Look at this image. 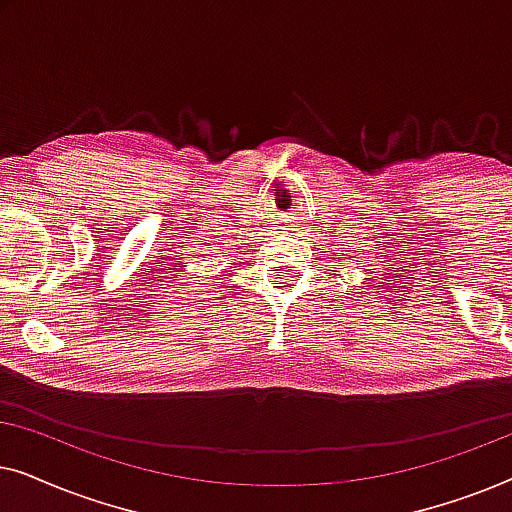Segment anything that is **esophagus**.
<instances>
[{"label": "esophagus", "mask_w": 512, "mask_h": 512, "mask_svg": "<svg viewBox=\"0 0 512 512\" xmlns=\"http://www.w3.org/2000/svg\"><path fill=\"white\" fill-rule=\"evenodd\" d=\"M291 230H296V228H291V226H289V223H284V226H282V233H286V235H293V233H291Z\"/></svg>", "instance_id": "1"}]
</instances>
